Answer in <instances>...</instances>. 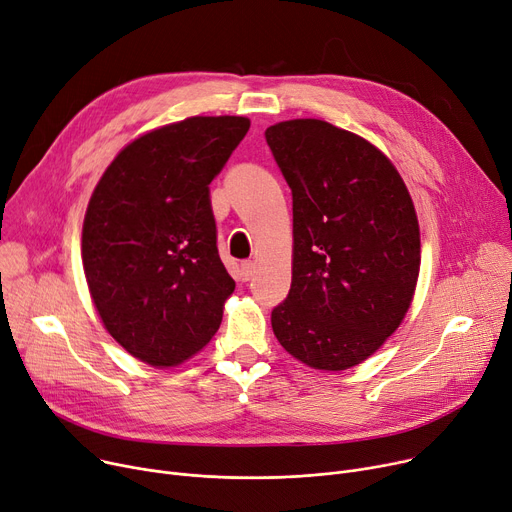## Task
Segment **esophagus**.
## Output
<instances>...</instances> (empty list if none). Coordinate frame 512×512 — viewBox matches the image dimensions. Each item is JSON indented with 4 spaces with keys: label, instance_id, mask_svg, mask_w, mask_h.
I'll return each instance as SVG.
<instances>
[{
    "label": "esophagus",
    "instance_id": "esophagus-1",
    "mask_svg": "<svg viewBox=\"0 0 512 512\" xmlns=\"http://www.w3.org/2000/svg\"><path fill=\"white\" fill-rule=\"evenodd\" d=\"M253 274H255V263L253 261H241V278H243V282H249L251 278H253Z\"/></svg>",
    "mask_w": 512,
    "mask_h": 512
}]
</instances>
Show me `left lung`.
<instances>
[{
  "mask_svg": "<svg viewBox=\"0 0 512 512\" xmlns=\"http://www.w3.org/2000/svg\"><path fill=\"white\" fill-rule=\"evenodd\" d=\"M265 142L292 189V284L271 327L300 362L346 370L399 327L420 274V228L391 160L319 119L271 125Z\"/></svg>",
  "mask_w": 512,
  "mask_h": 512,
  "instance_id": "8db88e82",
  "label": "left lung"
}]
</instances>
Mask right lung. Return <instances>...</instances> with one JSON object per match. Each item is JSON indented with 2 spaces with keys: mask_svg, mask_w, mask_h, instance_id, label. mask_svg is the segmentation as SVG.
<instances>
[{
  "mask_svg": "<svg viewBox=\"0 0 512 512\" xmlns=\"http://www.w3.org/2000/svg\"><path fill=\"white\" fill-rule=\"evenodd\" d=\"M245 117H189L154 129L98 181L82 230L96 311L152 366H177L222 323L234 280L218 255L210 183L249 131Z\"/></svg>",
  "mask_w": 512,
  "mask_h": 512,
  "instance_id": "add662e5",
  "label": "right lung"
}]
</instances>
